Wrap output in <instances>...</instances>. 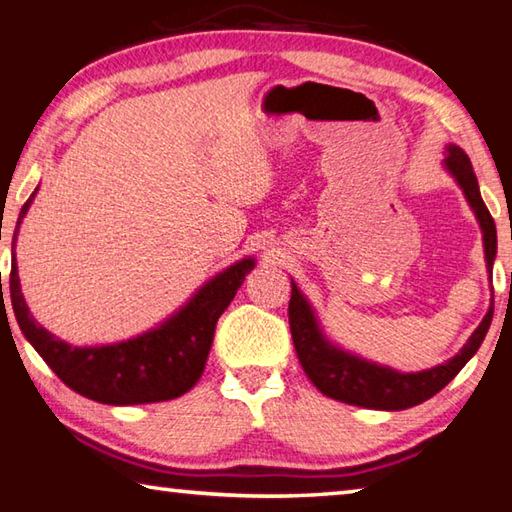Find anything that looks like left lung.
<instances>
[{
  "instance_id": "obj_1",
  "label": "left lung",
  "mask_w": 512,
  "mask_h": 512,
  "mask_svg": "<svg viewBox=\"0 0 512 512\" xmlns=\"http://www.w3.org/2000/svg\"><path fill=\"white\" fill-rule=\"evenodd\" d=\"M443 167L456 180V185L463 189L465 201L470 203L476 221H479V228L483 232L485 268H488V275L492 280V264H495L497 257V228L481 198L479 180L474 176L472 162L461 146L447 144ZM492 311H495V305L490 302L479 327L474 329L461 352L454 354L445 363H440V366L420 372H400L391 366H381V363L363 359L359 354L334 343L325 334L323 325H320L316 309L311 307V302L293 280L289 300V325L300 366L320 393L332 397V400L361 406V409L402 411L427 402L429 397L443 391L449 381L461 372L465 363L481 348L492 323Z\"/></svg>"
}]
</instances>
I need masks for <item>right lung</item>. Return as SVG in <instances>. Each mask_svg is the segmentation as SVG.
I'll return each instance as SVG.
<instances>
[{"mask_svg": "<svg viewBox=\"0 0 512 512\" xmlns=\"http://www.w3.org/2000/svg\"><path fill=\"white\" fill-rule=\"evenodd\" d=\"M36 194L38 187L20 210L13 232L11 302L24 339L36 348L60 381L88 400L131 406L167 402L185 395L201 379L212 348L216 320L228 309L246 275L255 268V257L239 259L210 277L158 327L146 329L128 341L76 348L33 318L17 277V232Z\"/></svg>", "mask_w": 512, "mask_h": 512, "instance_id": "add662e5", "label": "right lung"}]
</instances>
